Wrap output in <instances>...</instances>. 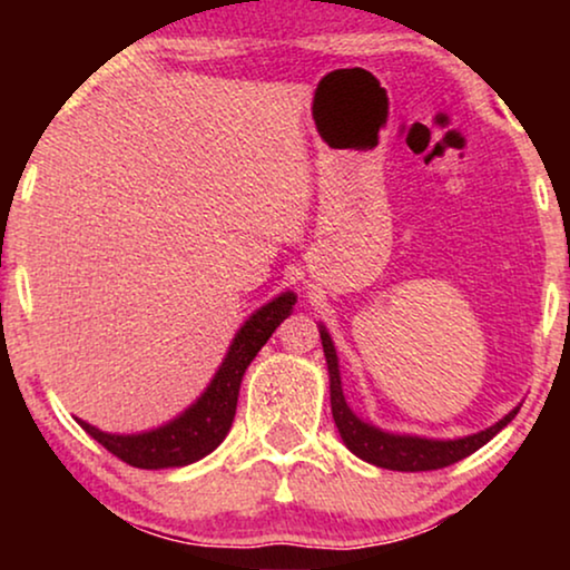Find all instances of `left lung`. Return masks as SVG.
Wrapping results in <instances>:
<instances>
[{
  "mask_svg": "<svg viewBox=\"0 0 570 570\" xmlns=\"http://www.w3.org/2000/svg\"><path fill=\"white\" fill-rule=\"evenodd\" d=\"M318 334H322L326 368H330V400H332V415L334 425L345 441V446L353 451L355 456H361L363 462L384 466V470L396 472H428V470H443V466L459 462V459L470 456L480 446L493 439L498 431H503L505 425L517 417L519 407H513L503 420H498L495 425L485 428V431L464 435V439L454 441H439V439H420V435H402V433H389L381 428L365 423L347 407L345 394H342V379H340V363H337V350L326 332V326L318 324Z\"/></svg>",
  "mask_w": 570,
  "mask_h": 570,
  "instance_id": "8db88e82",
  "label": "left lung"
}]
</instances>
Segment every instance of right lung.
Returning <instances> with one entry per match:
<instances>
[{
	"label": "right lung",
	"mask_w": 570,
	"mask_h": 570,
	"mask_svg": "<svg viewBox=\"0 0 570 570\" xmlns=\"http://www.w3.org/2000/svg\"><path fill=\"white\" fill-rule=\"evenodd\" d=\"M293 306L295 293L287 291L279 293L267 306L254 311L233 337L228 355L223 357V365L217 368L215 379L209 381L205 394L170 423L155 428V431L129 435L104 433L80 417H77V423L100 446L119 456L121 462L139 466V470H168V466L199 462L202 456L220 446L225 435H228L233 417H236L240 379H244L248 363L264 347V342L272 337V332L283 324V318L291 316Z\"/></svg>",
	"instance_id": "right-lung-1"
}]
</instances>
